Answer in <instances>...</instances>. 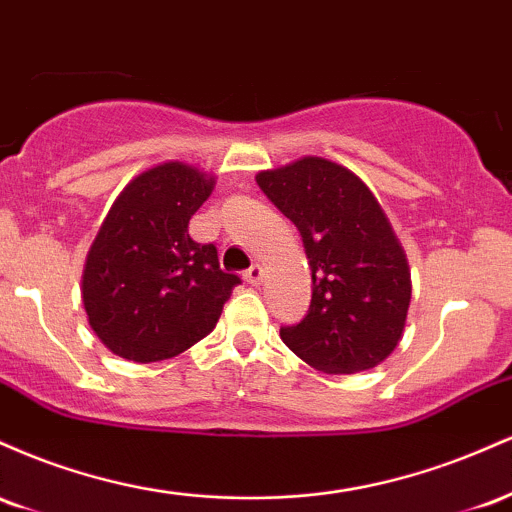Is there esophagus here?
Segmentation results:
<instances>
[{"label": "esophagus", "mask_w": 512, "mask_h": 512, "mask_svg": "<svg viewBox=\"0 0 512 512\" xmlns=\"http://www.w3.org/2000/svg\"><path fill=\"white\" fill-rule=\"evenodd\" d=\"M245 281H248V284H252V286H257L262 281V267L260 264H252L250 269H245Z\"/></svg>", "instance_id": "esophagus-1"}]
</instances>
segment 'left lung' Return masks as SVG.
<instances>
[{"instance_id": "left-lung-1", "label": "left lung", "mask_w": 512, "mask_h": 512, "mask_svg": "<svg viewBox=\"0 0 512 512\" xmlns=\"http://www.w3.org/2000/svg\"><path fill=\"white\" fill-rule=\"evenodd\" d=\"M257 185L301 231L313 298L281 339L322 373L375 368L395 351L411 281L402 245L373 192L351 170L317 156L262 170Z\"/></svg>"}]
</instances>
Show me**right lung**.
I'll return each mask as SVG.
<instances>
[{
    "mask_svg": "<svg viewBox=\"0 0 512 512\" xmlns=\"http://www.w3.org/2000/svg\"><path fill=\"white\" fill-rule=\"evenodd\" d=\"M214 178L163 163L115 199L84 267V308L98 339L127 361H166L204 339L240 284L214 243L187 233Z\"/></svg>",
    "mask_w": 512,
    "mask_h": 512,
    "instance_id": "1",
    "label": "right lung"
}]
</instances>
